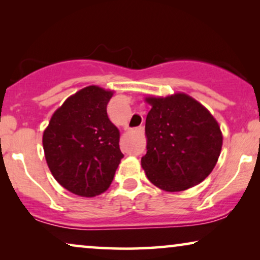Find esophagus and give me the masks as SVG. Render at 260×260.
I'll list each match as a JSON object with an SVG mask.
<instances>
[{
    "instance_id": "obj_1",
    "label": "esophagus",
    "mask_w": 260,
    "mask_h": 260,
    "mask_svg": "<svg viewBox=\"0 0 260 260\" xmlns=\"http://www.w3.org/2000/svg\"><path fill=\"white\" fill-rule=\"evenodd\" d=\"M134 131H136V133H143V126L137 127V129H135Z\"/></svg>"
}]
</instances>
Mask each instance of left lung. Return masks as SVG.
I'll use <instances>...</instances> for the list:
<instances>
[{
    "mask_svg": "<svg viewBox=\"0 0 260 260\" xmlns=\"http://www.w3.org/2000/svg\"><path fill=\"white\" fill-rule=\"evenodd\" d=\"M145 175L166 191H182L212 173L222 147L220 126L207 109L186 93L148 97Z\"/></svg>",
    "mask_w": 260,
    "mask_h": 260,
    "instance_id": "1",
    "label": "left lung"
}]
</instances>
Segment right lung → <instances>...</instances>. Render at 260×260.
<instances>
[{"label":"right lung","instance_id":"add662e5","mask_svg":"<svg viewBox=\"0 0 260 260\" xmlns=\"http://www.w3.org/2000/svg\"><path fill=\"white\" fill-rule=\"evenodd\" d=\"M112 94L94 85L78 91L53 113L44 131L42 144L52 175L79 197L104 193L124 157L119 130L106 112Z\"/></svg>","mask_w":260,"mask_h":260}]
</instances>
